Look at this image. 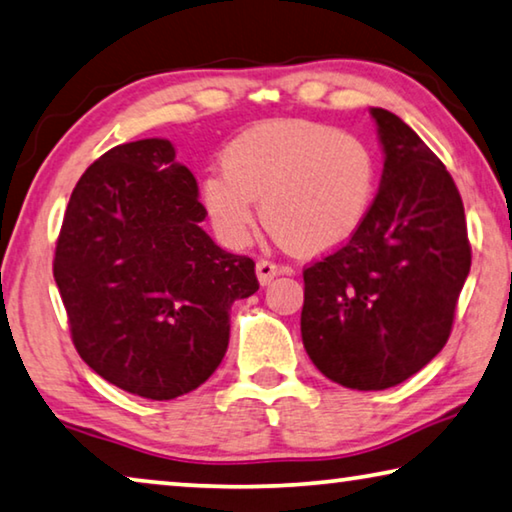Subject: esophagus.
Returning a JSON list of instances; mask_svg holds the SVG:
<instances>
[{
	"mask_svg": "<svg viewBox=\"0 0 512 512\" xmlns=\"http://www.w3.org/2000/svg\"><path fill=\"white\" fill-rule=\"evenodd\" d=\"M280 273H289V269H285V266H278L269 262V259H259L257 262V280L259 285H269V282L275 278V275Z\"/></svg>",
	"mask_w": 512,
	"mask_h": 512,
	"instance_id": "34e87169",
	"label": "esophagus"
}]
</instances>
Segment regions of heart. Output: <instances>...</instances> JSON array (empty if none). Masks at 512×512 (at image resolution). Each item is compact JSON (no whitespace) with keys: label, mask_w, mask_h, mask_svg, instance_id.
<instances>
[{"label":"heart","mask_w":512,"mask_h":512,"mask_svg":"<svg viewBox=\"0 0 512 512\" xmlns=\"http://www.w3.org/2000/svg\"><path fill=\"white\" fill-rule=\"evenodd\" d=\"M376 157L360 136L310 120L257 125L223 152V170L202 182L214 230L230 246L255 225L298 255H321L353 237L376 191Z\"/></svg>","instance_id":"1"}]
</instances>
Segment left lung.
Segmentation results:
<instances>
[{"instance_id": "obj_1", "label": "left lung", "mask_w": 512, "mask_h": 512, "mask_svg": "<svg viewBox=\"0 0 512 512\" xmlns=\"http://www.w3.org/2000/svg\"><path fill=\"white\" fill-rule=\"evenodd\" d=\"M385 168L364 221L303 269L305 351L351 389H387L424 369L451 335L472 266L465 207L435 152L385 109H371Z\"/></svg>"}]
</instances>
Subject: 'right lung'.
Here are the masks:
<instances>
[{
  "label": "right lung",
  "mask_w": 512,
  "mask_h": 512,
  "mask_svg": "<svg viewBox=\"0 0 512 512\" xmlns=\"http://www.w3.org/2000/svg\"><path fill=\"white\" fill-rule=\"evenodd\" d=\"M191 170L164 139L123 143L86 168L54 250L77 353L97 376L152 401L212 376L230 307L259 289L255 262L218 248Z\"/></svg>",
  "instance_id": "1"
}]
</instances>
